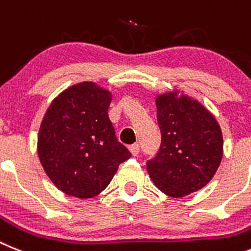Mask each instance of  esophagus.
Wrapping results in <instances>:
<instances>
[{"mask_svg":"<svg viewBox=\"0 0 251 251\" xmlns=\"http://www.w3.org/2000/svg\"><path fill=\"white\" fill-rule=\"evenodd\" d=\"M128 149H130V151H131V154L134 156L139 155V151H140V145L139 144H132V145H130L128 147Z\"/></svg>","mask_w":251,"mask_h":251,"instance_id":"1","label":"esophagus"}]
</instances>
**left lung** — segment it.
Returning a JSON list of instances; mask_svg holds the SVG:
<instances>
[{
    "label": "left lung",
    "instance_id": "left-lung-1",
    "mask_svg": "<svg viewBox=\"0 0 251 251\" xmlns=\"http://www.w3.org/2000/svg\"><path fill=\"white\" fill-rule=\"evenodd\" d=\"M155 103L162 144L147 171L163 193L184 197L203 188L220 167L221 128L210 111L178 91L158 96Z\"/></svg>",
    "mask_w": 251,
    "mask_h": 251
}]
</instances>
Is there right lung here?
<instances>
[{
	"label": "right lung",
	"instance_id": "obj_1",
	"mask_svg": "<svg viewBox=\"0 0 251 251\" xmlns=\"http://www.w3.org/2000/svg\"><path fill=\"white\" fill-rule=\"evenodd\" d=\"M111 93L93 82L63 91L47 110L38 154L48 177L65 195L92 198L131 156L108 119Z\"/></svg>",
	"mask_w": 251,
	"mask_h": 251
}]
</instances>
